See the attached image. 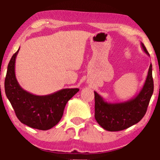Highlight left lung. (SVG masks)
Listing matches in <instances>:
<instances>
[{
	"mask_svg": "<svg viewBox=\"0 0 160 160\" xmlns=\"http://www.w3.org/2000/svg\"><path fill=\"white\" fill-rule=\"evenodd\" d=\"M142 49L150 56L144 45ZM152 66L150 64L148 74L142 89L137 95L122 102H108L94 91V118L102 128L108 131H119L135 125L144 116L154 91Z\"/></svg>",
	"mask_w": 160,
	"mask_h": 160,
	"instance_id": "8db88e82",
	"label": "left lung"
}]
</instances>
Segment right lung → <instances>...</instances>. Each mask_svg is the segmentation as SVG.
<instances>
[{"label": "right lung", "mask_w": 160, "mask_h": 160, "mask_svg": "<svg viewBox=\"0 0 160 160\" xmlns=\"http://www.w3.org/2000/svg\"><path fill=\"white\" fill-rule=\"evenodd\" d=\"M19 48L9 61L5 78V92L16 115L22 123L46 131L58 123L66 103L79 91L78 88L63 89L48 94L35 95L23 89L15 74L16 58Z\"/></svg>", "instance_id": "add662e5"}]
</instances>
